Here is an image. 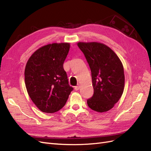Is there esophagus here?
<instances>
[{
	"label": "esophagus",
	"instance_id": "esophagus-1",
	"mask_svg": "<svg viewBox=\"0 0 151 151\" xmlns=\"http://www.w3.org/2000/svg\"><path fill=\"white\" fill-rule=\"evenodd\" d=\"M80 85L78 84V86H77L75 87V91H78L80 89Z\"/></svg>",
	"mask_w": 151,
	"mask_h": 151
}]
</instances>
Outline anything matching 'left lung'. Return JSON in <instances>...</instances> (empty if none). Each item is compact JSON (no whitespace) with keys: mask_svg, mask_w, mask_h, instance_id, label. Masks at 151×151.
I'll use <instances>...</instances> for the list:
<instances>
[{"mask_svg":"<svg viewBox=\"0 0 151 151\" xmlns=\"http://www.w3.org/2000/svg\"><path fill=\"white\" fill-rule=\"evenodd\" d=\"M91 70L94 94L87 100L92 110L99 113L111 110L121 98L125 77L122 62L112 50L98 42H78Z\"/></svg>","mask_w":151,"mask_h":151,"instance_id":"obj_1","label":"left lung"}]
</instances>
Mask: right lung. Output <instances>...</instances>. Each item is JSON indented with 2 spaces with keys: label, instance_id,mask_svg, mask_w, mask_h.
Instances as JSON below:
<instances>
[{
  "label": "right lung",
  "instance_id": "add662e5",
  "mask_svg": "<svg viewBox=\"0 0 151 151\" xmlns=\"http://www.w3.org/2000/svg\"><path fill=\"white\" fill-rule=\"evenodd\" d=\"M69 48V42L42 46L32 54L26 64L27 91L42 112L52 114L60 110L73 89L63 68Z\"/></svg>",
  "mask_w": 151,
  "mask_h": 151
}]
</instances>
